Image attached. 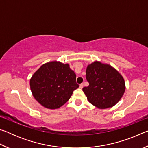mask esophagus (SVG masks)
Instances as JSON below:
<instances>
[{"label": "esophagus", "mask_w": 148, "mask_h": 148, "mask_svg": "<svg viewBox=\"0 0 148 148\" xmlns=\"http://www.w3.org/2000/svg\"><path fill=\"white\" fill-rule=\"evenodd\" d=\"M84 87V84H81L79 85V88L80 89H82Z\"/></svg>", "instance_id": "34e87169"}]
</instances>
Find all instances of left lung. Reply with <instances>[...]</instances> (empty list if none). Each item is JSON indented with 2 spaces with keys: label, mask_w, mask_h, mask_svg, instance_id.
Masks as SVG:
<instances>
[{
  "label": "left lung",
  "mask_w": 148,
  "mask_h": 148,
  "mask_svg": "<svg viewBox=\"0 0 148 148\" xmlns=\"http://www.w3.org/2000/svg\"><path fill=\"white\" fill-rule=\"evenodd\" d=\"M86 78L89 86L83 88L88 101L99 109L115 106L125 91L124 78L109 64L95 61L88 64Z\"/></svg>",
  "instance_id": "1"
}]
</instances>
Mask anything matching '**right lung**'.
<instances>
[{
	"instance_id": "add662e5",
	"label": "right lung",
	"mask_w": 148,
	"mask_h": 148,
	"mask_svg": "<svg viewBox=\"0 0 148 148\" xmlns=\"http://www.w3.org/2000/svg\"><path fill=\"white\" fill-rule=\"evenodd\" d=\"M76 76L69 64L53 61L44 63L30 79V88L34 98L42 106L59 108L69 101L78 88Z\"/></svg>"
}]
</instances>
